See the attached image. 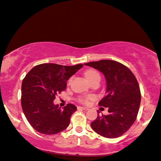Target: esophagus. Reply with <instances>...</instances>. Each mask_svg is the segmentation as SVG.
Returning a JSON list of instances; mask_svg holds the SVG:
<instances>
[{
    "label": "esophagus",
    "mask_w": 161,
    "mask_h": 161,
    "mask_svg": "<svg viewBox=\"0 0 161 161\" xmlns=\"http://www.w3.org/2000/svg\"><path fill=\"white\" fill-rule=\"evenodd\" d=\"M78 109H83V110H87L88 109V108H86V107H78Z\"/></svg>",
    "instance_id": "obj_1"
}]
</instances>
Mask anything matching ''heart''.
I'll use <instances>...</instances> for the list:
<instances>
[{"label": "heart", "instance_id": "heart-1", "mask_svg": "<svg viewBox=\"0 0 161 161\" xmlns=\"http://www.w3.org/2000/svg\"><path fill=\"white\" fill-rule=\"evenodd\" d=\"M85 78H87V80L88 81H90V80H92L93 78H94L96 76H100V74L97 71L95 70V69H88L85 72ZM94 97L93 96H85V97L82 98L80 99V101L82 103H88L89 101H90V100L93 99Z\"/></svg>", "mask_w": 161, "mask_h": 161}]
</instances>
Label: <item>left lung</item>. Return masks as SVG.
Listing matches in <instances>:
<instances>
[{
    "label": "left lung",
    "instance_id": "8db88e82",
    "mask_svg": "<svg viewBox=\"0 0 161 161\" xmlns=\"http://www.w3.org/2000/svg\"><path fill=\"white\" fill-rule=\"evenodd\" d=\"M84 65L101 71L107 83L106 96L98 105L108 108L109 114H98L91 123L92 130L105 138L119 137L136 119L141 99L136 78L128 67L115 60H101Z\"/></svg>",
    "mask_w": 161,
    "mask_h": 161
}]
</instances>
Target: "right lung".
<instances>
[{
    "label": "right lung",
    "mask_w": 161,
    "mask_h": 161,
    "mask_svg": "<svg viewBox=\"0 0 161 161\" xmlns=\"http://www.w3.org/2000/svg\"><path fill=\"white\" fill-rule=\"evenodd\" d=\"M78 64L63 66L43 63L33 67L24 78L21 86V105L28 122L41 134H56L69 126L70 118L76 111L73 104L60 109L53 104L56 96L65 91L67 81L83 67Z\"/></svg>",
    "instance_id": "right-lung-1"
}]
</instances>
